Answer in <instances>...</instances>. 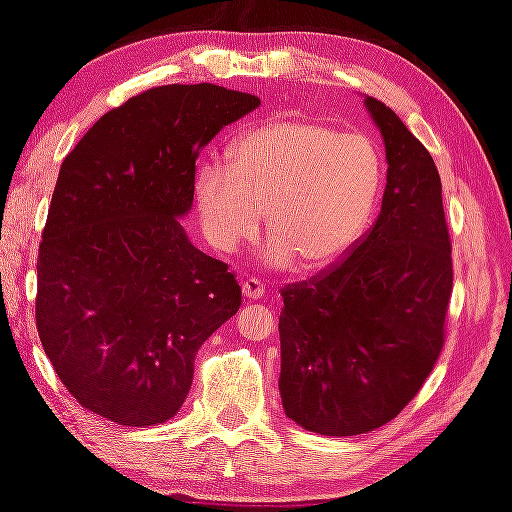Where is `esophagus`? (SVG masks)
Masks as SVG:
<instances>
[{"mask_svg": "<svg viewBox=\"0 0 512 512\" xmlns=\"http://www.w3.org/2000/svg\"><path fill=\"white\" fill-rule=\"evenodd\" d=\"M241 293H244L246 300H262L264 293H266V288H264L262 282L253 280V277H250V280L241 282Z\"/></svg>", "mask_w": 512, "mask_h": 512, "instance_id": "1", "label": "esophagus"}]
</instances>
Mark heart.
<instances>
[{
	"instance_id": "1",
	"label": "heart",
	"mask_w": 512,
	"mask_h": 512,
	"mask_svg": "<svg viewBox=\"0 0 512 512\" xmlns=\"http://www.w3.org/2000/svg\"><path fill=\"white\" fill-rule=\"evenodd\" d=\"M228 161L201 163L194 176L203 235L235 253L266 215L264 259L275 268L338 262L365 232L383 185V159L367 136L315 120H271L239 136Z\"/></svg>"
}]
</instances>
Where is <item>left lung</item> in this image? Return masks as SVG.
I'll use <instances>...</instances> for the list:
<instances>
[{
    "label": "left lung",
    "instance_id": "left-lung-1",
    "mask_svg": "<svg viewBox=\"0 0 512 512\" xmlns=\"http://www.w3.org/2000/svg\"><path fill=\"white\" fill-rule=\"evenodd\" d=\"M383 136L380 215L351 255L282 297L280 396L286 416L324 436L392 421L430 376L452 293L441 176L421 141L365 96Z\"/></svg>",
    "mask_w": 512,
    "mask_h": 512
}]
</instances>
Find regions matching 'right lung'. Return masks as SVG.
<instances>
[{
    "mask_svg": "<svg viewBox=\"0 0 512 512\" xmlns=\"http://www.w3.org/2000/svg\"><path fill=\"white\" fill-rule=\"evenodd\" d=\"M259 100L217 85L147 89L64 159L37 259L35 320L62 385L125 427L170 421L194 356L239 311L241 288L183 230L194 161Z\"/></svg>",
    "mask_w": 512,
    "mask_h": 512,
    "instance_id": "obj_1",
    "label": "right lung"
}]
</instances>
